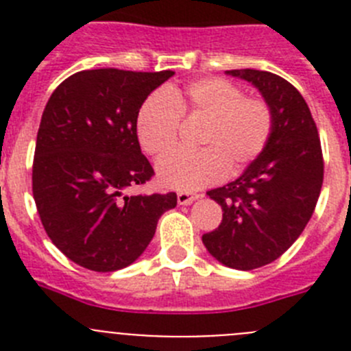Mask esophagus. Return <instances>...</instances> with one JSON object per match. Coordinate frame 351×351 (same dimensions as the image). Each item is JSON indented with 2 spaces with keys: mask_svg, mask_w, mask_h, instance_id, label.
Instances as JSON below:
<instances>
[{
  "mask_svg": "<svg viewBox=\"0 0 351 351\" xmlns=\"http://www.w3.org/2000/svg\"><path fill=\"white\" fill-rule=\"evenodd\" d=\"M197 195H191V193H184V191H181V193H178V202L179 206H190L193 200H197Z\"/></svg>",
  "mask_w": 351,
  "mask_h": 351,
  "instance_id": "esophagus-1",
  "label": "esophagus"
}]
</instances>
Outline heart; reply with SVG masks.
<instances>
[{"mask_svg":"<svg viewBox=\"0 0 351 351\" xmlns=\"http://www.w3.org/2000/svg\"><path fill=\"white\" fill-rule=\"evenodd\" d=\"M181 117L204 123L197 133L202 149L172 153L158 163L161 184L178 191H197L221 181L226 172L244 170L267 147L274 128L267 101L244 96L230 80L207 77L145 98L137 116L145 153L161 156L176 147Z\"/></svg>","mask_w":351,"mask_h":351,"instance_id":"obj_1","label":"heart"}]
</instances>
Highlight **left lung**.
<instances>
[{
    "label": "left lung",
    "instance_id": "1",
    "mask_svg": "<svg viewBox=\"0 0 351 351\" xmlns=\"http://www.w3.org/2000/svg\"><path fill=\"white\" fill-rule=\"evenodd\" d=\"M226 73L262 93L274 128L241 178L207 191L221 206L223 219L202 243L226 267L253 271L280 258L306 228L320 197L324 156L311 110L288 80L251 68Z\"/></svg>",
    "mask_w": 351,
    "mask_h": 351
}]
</instances>
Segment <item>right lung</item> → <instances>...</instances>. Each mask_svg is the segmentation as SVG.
<instances>
[{
    "label": "right lung",
    "mask_w": 351,
    "mask_h": 351,
    "mask_svg": "<svg viewBox=\"0 0 351 351\" xmlns=\"http://www.w3.org/2000/svg\"><path fill=\"white\" fill-rule=\"evenodd\" d=\"M173 75L117 68L77 71L49 98L36 135L33 197L56 247L80 267H128L151 243L176 193L126 195L154 176L142 154L137 116Z\"/></svg>",
    "instance_id": "add662e5"
}]
</instances>
